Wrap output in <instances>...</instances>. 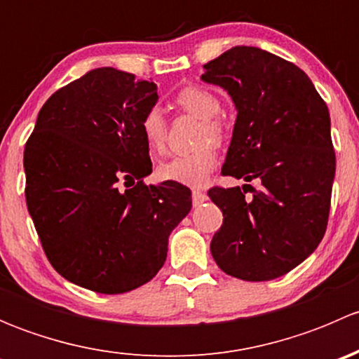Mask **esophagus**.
<instances>
[{"mask_svg": "<svg viewBox=\"0 0 359 359\" xmlns=\"http://www.w3.org/2000/svg\"><path fill=\"white\" fill-rule=\"evenodd\" d=\"M206 200H208V196H206V194L203 193V191H200V189H194L193 191V205L194 206L203 205V203H205Z\"/></svg>", "mask_w": 359, "mask_h": 359, "instance_id": "34e87169", "label": "esophagus"}]
</instances>
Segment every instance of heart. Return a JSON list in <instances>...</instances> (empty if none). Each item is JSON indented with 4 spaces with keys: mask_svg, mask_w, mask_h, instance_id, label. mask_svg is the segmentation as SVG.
Returning <instances> with one entry per match:
<instances>
[{
    "mask_svg": "<svg viewBox=\"0 0 359 359\" xmlns=\"http://www.w3.org/2000/svg\"><path fill=\"white\" fill-rule=\"evenodd\" d=\"M175 104L189 114L203 119L198 135V149L186 154H177L158 166V179L165 182L182 184L189 187H201L215 166V153L205 142L219 144L222 140V126L215 121L220 112V102L212 92L198 86H186L175 95ZM140 133L151 151L158 153L165 147L166 121L158 107H151L140 119Z\"/></svg>",
    "mask_w": 359,
    "mask_h": 359,
    "instance_id": "obj_1",
    "label": "heart"
}]
</instances>
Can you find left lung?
I'll return each instance as SVG.
<instances>
[{"instance_id":"1","label":"left lung","mask_w":359,"mask_h":359,"mask_svg":"<svg viewBox=\"0 0 359 359\" xmlns=\"http://www.w3.org/2000/svg\"><path fill=\"white\" fill-rule=\"evenodd\" d=\"M201 79L226 90L238 112L222 173L259 182V189L208 191L224 215L210 243L213 260L245 281L283 276L327 229L335 179L330 112L302 69L255 46L227 50L203 66Z\"/></svg>"}]
</instances>
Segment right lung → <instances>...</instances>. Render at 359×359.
I'll return each instance as SVG.
<instances>
[{
    "instance_id": "add662e5",
    "label": "right lung",
    "mask_w": 359,
    "mask_h": 359,
    "mask_svg": "<svg viewBox=\"0 0 359 359\" xmlns=\"http://www.w3.org/2000/svg\"><path fill=\"white\" fill-rule=\"evenodd\" d=\"M156 102L153 79L97 67L39 111L24 151L25 201L50 264L78 287L112 295L151 281L191 212L186 186L142 182L153 163L140 119Z\"/></svg>"
}]
</instances>
